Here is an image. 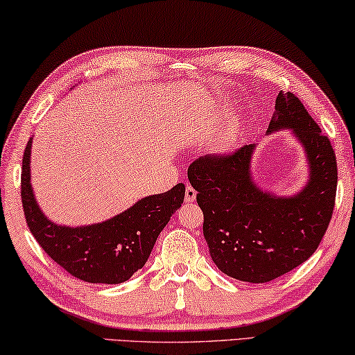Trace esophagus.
<instances>
[{
	"mask_svg": "<svg viewBox=\"0 0 355 355\" xmlns=\"http://www.w3.org/2000/svg\"><path fill=\"white\" fill-rule=\"evenodd\" d=\"M184 200H185V202H195V200H196V190L191 187V185H187V187H185Z\"/></svg>",
	"mask_w": 355,
	"mask_h": 355,
	"instance_id": "1",
	"label": "esophagus"
}]
</instances>
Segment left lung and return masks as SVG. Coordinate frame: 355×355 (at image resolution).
<instances>
[{
	"mask_svg": "<svg viewBox=\"0 0 355 355\" xmlns=\"http://www.w3.org/2000/svg\"><path fill=\"white\" fill-rule=\"evenodd\" d=\"M281 129H293L309 160V182L295 196L256 187L250 173L254 145L202 155L187 171L204 214L210 257L225 275L243 282H270L306 262L332 218L338 179L334 148L291 92L277 95L268 134Z\"/></svg>",
	"mask_w": 355,
	"mask_h": 355,
	"instance_id": "8db88e82",
	"label": "left lung"
}]
</instances>
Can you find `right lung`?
<instances>
[{"instance_id":"obj_1","label":"right lung","mask_w":355,"mask_h":355,"mask_svg":"<svg viewBox=\"0 0 355 355\" xmlns=\"http://www.w3.org/2000/svg\"><path fill=\"white\" fill-rule=\"evenodd\" d=\"M28 141L21 166V202L29 231L42 250L71 276L90 284H121L143 268L162 229L184 202L185 185L146 196L98 225L67 227L49 221L31 189Z\"/></svg>"}]
</instances>
